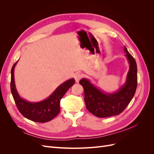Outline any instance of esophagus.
I'll return each mask as SVG.
<instances>
[{
	"instance_id": "34e87169",
	"label": "esophagus",
	"mask_w": 154,
	"mask_h": 154,
	"mask_svg": "<svg viewBox=\"0 0 154 154\" xmlns=\"http://www.w3.org/2000/svg\"><path fill=\"white\" fill-rule=\"evenodd\" d=\"M82 77V74L80 72H76L75 74H74V79H75V81L76 83L79 82Z\"/></svg>"
}]
</instances>
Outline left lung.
<instances>
[{
  "label": "left lung",
  "instance_id": "left-lung-1",
  "mask_svg": "<svg viewBox=\"0 0 154 154\" xmlns=\"http://www.w3.org/2000/svg\"><path fill=\"white\" fill-rule=\"evenodd\" d=\"M124 51L129 63V70L125 83L118 91L106 92L95 86L88 79L82 78L80 81L85 92L86 108L98 118L110 117L122 113L136 92L137 84V64L125 46Z\"/></svg>",
  "mask_w": 154,
  "mask_h": 154
}]
</instances>
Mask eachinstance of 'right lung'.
<instances>
[{"label":"right lung","mask_w":154,"mask_h":154,"mask_svg":"<svg viewBox=\"0 0 154 154\" xmlns=\"http://www.w3.org/2000/svg\"><path fill=\"white\" fill-rule=\"evenodd\" d=\"M18 61L13 65L11 69V91L18 110L26 118L32 122L38 123L49 122L59 114L60 100L69 88L74 85L75 80L74 78H71L63 82L56 88L49 97L42 101L30 102L21 97L16 88L14 69Z\"/></svg>","instance_id":"1"}]
</instances>
